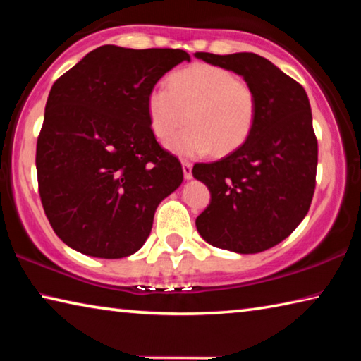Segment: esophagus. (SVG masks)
Wrapping results in <instances>:
<instances>
[{"mask_svg":"<svg viewBox=\"0 0 361 361\" xmlns=\"http://www.w3.org/2000/svg\"><path fill=\"white\" fill-rule=\"evenodd\" d=\"M181 166H183V176H185V180H191L192 178V164L188 161H183Z\"/></svg>","mask_w":361,"mask_h":361,"instance_id":"esophagus-1","label":"esophagus"}]
</instances>
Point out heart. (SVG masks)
I'll return each instance as SVG.
<instances>
[{"label": "heart", "instance_id": "heart-1", "mask_svg": "<svg viewBox=\"0 0 361 361\" xmlns=\"http://www.w3.org/2000/svg\"><path fill=\"white\" fill-rule=\"evenodd\" d=\"M154 135L166 142L186 124L191 126L169 142L180 156L228 154L252 133L258 99L252 84L221 66L197 63L173 73L169 87L159 84L146 99Z\"/></svg>", "mask_w": 361, "mask_h": 361}]
</instances>
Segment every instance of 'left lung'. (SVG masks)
<instances>
[{
	"instance_id": "8db88e82",
	"label": "left lung",
	"mask_w": 361,
	"mask_h": 361,
	"mask_svg": "<svg viewBox=\"0 0 361 361\" xmlns=\"http://www.w3.org/2000/svg\"><path fill=\"white\" fill-rule=\"evenodd\" d=\"M252 84L258 113L247 142L223 159L195 164L192 175L210 191L195 219L210 245L259 253L286 239L307 215L314 197L319 146L301 84L253 52H195Z\"/></svg>"
}]
</instances>
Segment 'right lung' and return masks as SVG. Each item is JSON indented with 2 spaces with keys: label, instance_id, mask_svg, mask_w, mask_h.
<instances>
[{
  "label": "right lung",
  "instance_id": "obj_1",
  "mask_svg": "<svg viewBox=\"0 0 361 361\" xmlns=\"http://www.w3.org/2000/svg\"><path fill=\"white\" fill-rule=\"evenodd\" d=\"M181 49L102 46L54 82L36 145L42 209L56 234L95 258L130 256L183 181L152 133L146 99Z\"/></svg>",
  "mask_w": 361,
  "mask_h": 361
}]
</instances>
